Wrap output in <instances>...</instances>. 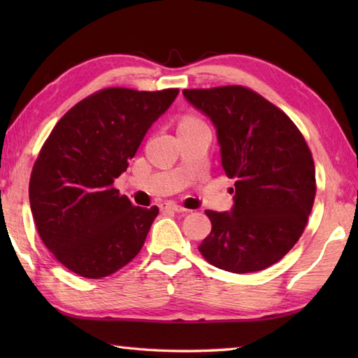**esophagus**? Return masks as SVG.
<instances>
[{"label":"esophagus","mask_w":358,"mask_h":358,"mask_svg":"<svg viewBox=\"0 0 358 358\" xmlns=\"http://www.w3.org/2000/svg\"><path fill=\"white\" fill-rule=\"evenodd\" d=\"M159 209L172 210V212H185L186 210L183 206H178V204H175V203H162L159 204Z\"/></svg>","instance_id":"obj_1"}]
</instances>
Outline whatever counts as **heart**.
Instances as JSON below:
<instances>
[{"label":"heart","instance_id":"b5f03b06","mask_svg":"<svg viewBox=\"0 0 358 358\" xmlns=\"http://www.w3.org/2000/svg\"><path fill=\"white\" fill-rule=\"evenodd\" d=\"M196 123H203V121L199 117H195V115H185L183 118L180 120L178 127H181V126H191V124H196Z\"/></svg>","mask_w":358,"mask_h":358}]
</instances>
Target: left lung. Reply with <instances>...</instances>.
<instances>
[{
	"instance_id": "obj_1",
	"label": "left lung",
	"mask_w": 358,
	"mask_h": 358,
	"mask_svg": "<svg viewBox=\"0 0 358 358\" xmlns=\"http://www.w3.org/2000/svg\"><path fill=\"white\" fill-rule=\"evenodd\" d=\"M183 95L217 127L222 166L235 178L232 210H206L212 231L199 250L234 273L269 268L299 241L314 206L315 166L305 136L249 87L185 89Z\"/></svg>"
}]
</instances>
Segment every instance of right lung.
Returning <instances> with one entry per match:
<instances>
[{"label": "right lung", "mask_w": 358, "mask_h": 358, "mask_svg": "<svg viewBox=\"0 0 358 358\" xmlns=\"http://www.w3.org/2000/svg\"><path fill=\"white\" fill-rule=\"evenodd\" d=\"M177 95L101 89L67 110L44 141L30 173V209L45 248L80 277H108L141 250L158 208L134 206L113 181Z\"/></svg>", "instance_id": "add662e5"}]
</instances>
